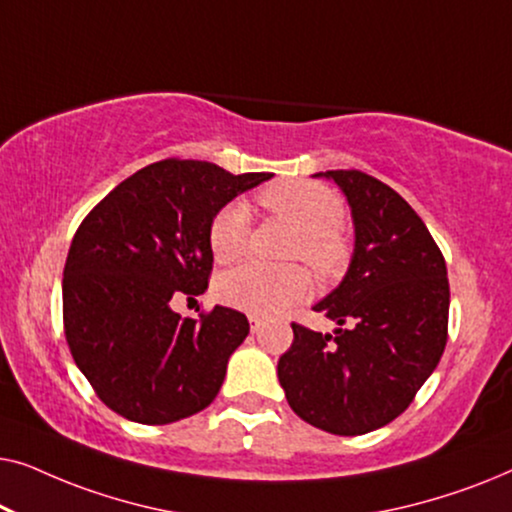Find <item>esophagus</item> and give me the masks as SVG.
<instances>
[{
	"mask_svg": "<svg viewBox=\"0 0 512 512\" xmlns=\"http://www.w3.org/2000/svg\"><path fill=\"white\" fill-rule=\"evenodd\" d=\"M249 321H251V333H258V331H261V319H258V317H254V314H251Z\"/></svg>",
	"mask_w": 512,
	"mask_h": 512,
	"instance_id": "34e87169",
	"label": "esophagus"
}]
</instances>
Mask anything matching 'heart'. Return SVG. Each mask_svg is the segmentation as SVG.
I'll list each match as a JSON object with an SVG mask.
<instances>
[{"label": "heart", "instance_id": "obj_1", "mask_svg": "<svg viewBox=\"0 0 512 512\" xmlns=\"http://www.w3.org/2000/svg\"><path fill=\"white\" fill-rule=\"evenodd\" d=\"M261 202L289 221L298 230L291 244V258H305L321 275H335L347 261V244L338 226L345 207L338 193L314 181H282L265 188ZM251 212L247 202L233 200L221 207L209 223V249L216 263H233L249 249ZM312 291V279L305 268H268L261 263H247L226 272L216 282V296L230 307L254 314L275 317L298 305Z\"/></svg>", "mask_w": 512, "mask_h": 512}]
</instances>
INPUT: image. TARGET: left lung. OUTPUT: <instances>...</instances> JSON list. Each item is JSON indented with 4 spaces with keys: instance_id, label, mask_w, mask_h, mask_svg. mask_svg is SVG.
Wrapping results in <instances>:
<instances>
[{
    "instance_id": "obj_1",
    "label": "left lung",
    "mask_w": 512,
    "mask_h": 512,
    "mask_svg": "<svg viewBox=\"0 0 512 512\" xmlns=\"http://www.w3.org/2000/svg\"><path fill=\"white\" fill-rule=\"evenodd\" d=\"M354 226L342 282L312 310L338 328L291 324L277 377L291 410L335 436H361L408 408L443 356L450 314L445 258L415 209L359 170H326Z\"/></svg>"
}]
</instances>
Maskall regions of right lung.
<instances>
[{"mask_svg": "<svg viewBox=\"0 0 512 512\" xmlns=\"http://www.w3.org/2000/svg\"><path fill=\"white\" fill-rule=\"evenodd\" d=\"M270 177L160 160L118 184L76 230L62 277L65 335L76 366L121 417L179 422L219 394L249 321L221 305L181 319L172 298L207 291L209 223Z\"/></svg>", "mask_w": 512, "mask_h": 512, "instance_id": "obj_1", "label": "right lung"}]
</instances>
